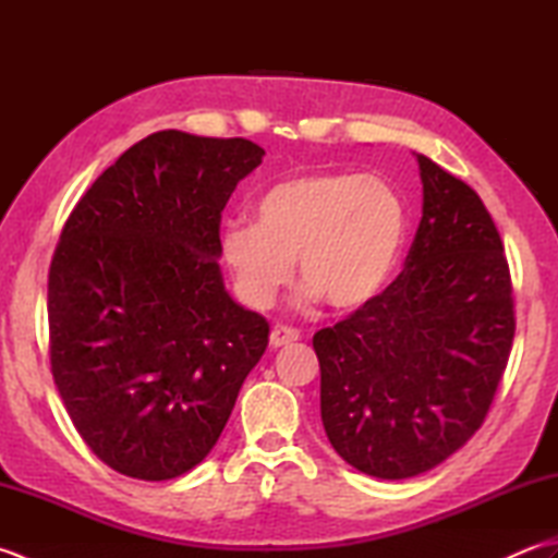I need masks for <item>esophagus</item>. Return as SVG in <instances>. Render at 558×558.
I'll list each match as a JSON object with an SVG mask.
<instances>
[{
	"label": "esophagus",
	"mask_w": 558,
	"mask_h": 558,
	"mask_svg": "<svg viewBox=\"0 0 558 558\" xmlns=\"http://www.w3.org/2000/svg\"><path fill=\"white\" fill-rule=\"evenodd\" d=\"M300 340V330L288 328V326H276L270 333V348L278 350L282 345H292V342Z\"/></svg>",
	"instance_id": "obj_1"
}]
</instances>
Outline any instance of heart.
Returning a JSON list of instances; mask_svg holds the SVG:
<instances>
[{"instance_id": "b5f03b06", "label": "heart", "mask_w": 558, "mask_h": 558, "mask_svg": "<svg viewBox=\"0 0 558 558\" xmlns=\"http://www.w3.org/2000/svg\"><path fill=\"white\" fill-rule=\"evenodd\" d=\"M256 222L232 220L220 256L240 298L268 310L292 280L298 258L304 300L357 312L381 294L400 264L408 206L384 177L318 170L270 184Z\"/></svg>"}]
</instances>
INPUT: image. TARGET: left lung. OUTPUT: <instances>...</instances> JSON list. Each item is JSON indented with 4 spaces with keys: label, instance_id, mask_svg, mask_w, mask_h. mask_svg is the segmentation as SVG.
I'll return each instance as SVG.
<instances>
[{
    "label": "left lung",
    "instance_id": "8db88e82",
    "mask_svg": "<svg viewBox=\"0 0 558 558\" xmlns=\"http://www.w3.org/2000/svg\"><path fill=\"white\" fill-rule=\"evenodd\" d=\"M422 220L402 272L314 336L322 422L354 470L408 480L475 434L511 354L508 260L482 198L420 156Z\"/></svg>",
    "mask_w": 558,
    "mask_h": 558
}]
</instances>
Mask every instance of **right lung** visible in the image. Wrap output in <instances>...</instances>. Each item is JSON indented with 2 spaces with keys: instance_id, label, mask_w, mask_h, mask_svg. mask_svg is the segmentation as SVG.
Wrapping results in <instances>:
<instances>
[{
  "instance_id": "right-lung-1",
  "label": "right lung",
  "mask_w": 558,
  "mask_h": 558,
  "mask_svg": "<svg viewBox=\"0 0 558 558\" xmlns=\"http://www.w3.org/2000/svg\"><path fill=\"white\" fill-rule=\"evenodd\" d=\"M266 150L177 129L138 141L71 210L47 280L52 376L83 441L126 477L184 475L268 348L220 270V213Z\"/></svg>"
}]
</instances>
